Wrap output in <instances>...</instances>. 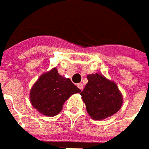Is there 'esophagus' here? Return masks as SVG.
<instances>
[{"label": "esophagus", "instance_id": "34e87169", "mask_svg": "<svg viewBox=\"0 0 149 149\" xmlns=\"http://www.w3.org/2000/svg\"><path fill=\"white\" fill-rule=\"evenodd\" d=\"M77 86V87L79 88L80 90H83V84H82V83H78Z\"/></svg>", "mask_w": 149, "mask_h": 149}]
</instances>
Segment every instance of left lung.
Here are the masks:
<instances>
[{
	"label": "left lung",
	"instance_id": "obj_1",
	"mask_svg": "<svg viewBox=\"0 0 149 149\" xmlns=\"http://www.w3.org/2000/svg\"><path fill=\"white\" fill-rule=\"evenodd\" d=\"M87 80V84L80 94L91 117L98 120L116 114L123 102L116 83L100 73L88 75Z\"/></svg>",
	"mask_w": 149,
	"mask_h": 149
}]
</instances>
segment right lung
Returning <instances> with one entry per match:
<instances>
[{"mask_svg":"<svg viewBox=\"0 0 149 149\" xmlns=\"http://www.w3.org/2000/svg\"><path fill=\"white\" fill-rule=\"evenodd\" d=\"M69 78L63 77L56 68L39 77L30 91V101L33 106L44 116H54L63 109V105L71 95L79 93Z\"/></svg>","mask_w":149,"mask_h":149,"instance_id":"1","label":"right lung"}]
</instances>
